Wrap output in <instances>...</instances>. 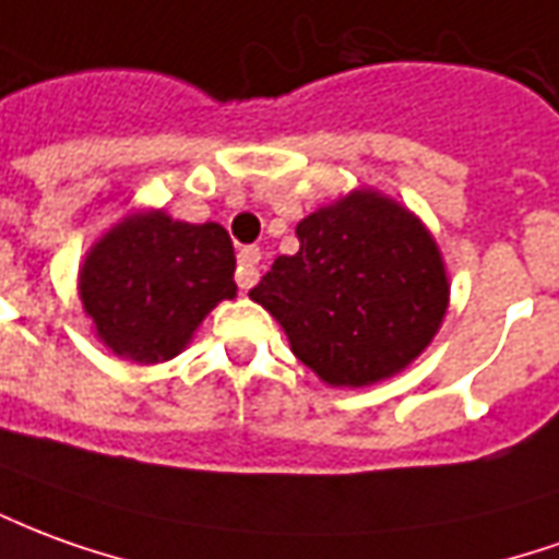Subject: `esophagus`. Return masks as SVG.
I'll return each mask as SVG.
<instances>
[{"label": "esophagus", "mask_w": 559, "mask_h": 559, "mask_svg": "<svg viewBox=\"0 0 559 559\" xmlns=\"http://www.w3.org/2000/svg\"><path fill=\"white\" fill-rule=\"evenodd\" d=\"M260 248H241L239 251V269H236V284L241 290H251L253 284L260 281Z\"/></svg>", "instance_id": "1"}]
</instances>
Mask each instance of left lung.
Wrapping results in <instances>:
<instances>
[{
    "instance_id": "obj_1",
    "label": "left lung",
    "mask_w": 559,
    "mask_h": 559,
    "mask_svg": "<svg viewBox=\"0 0 559 559\" xmlns=\"http://www.w3.org/2000/svg\"><path fill=\"white\" fill-rule=\"evenodd\" d=\"M296 236L299 251L278 257L251 290L293 354L330 388H369L408 369L451 302L427 224L388 193L357 187L302 217Z\"/></svg>"
}]
</instances>
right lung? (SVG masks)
<instances>
[{
	"instance_id": "add662e5",
	"label": "right lung",
	"mask_w": 559,
	"mask_h": 559,
	"mask_svg": "<svg viewBox=\"0 0 559 559\" xmlns=\"http://www.w3.org/2000/svg\"><path fill=\"white\" fill-rule=\"evenodd\" d=\"M233 272L224 226L142 209L93 241L78 269V299L115 357L154 366L178 357L212 308L236 299Z\"/></svg>"
}]
</instances>
